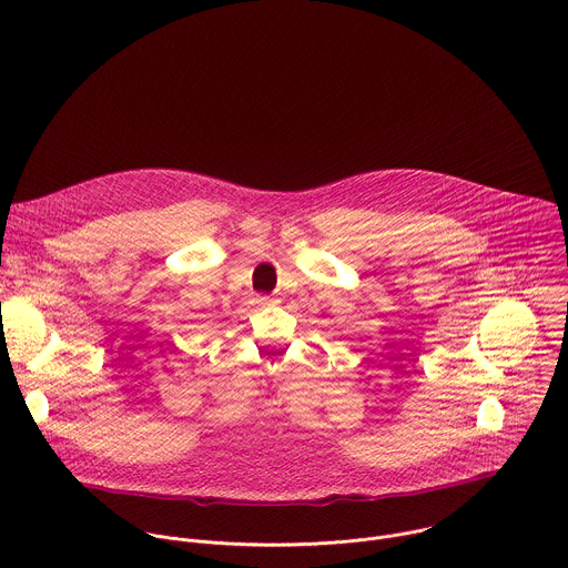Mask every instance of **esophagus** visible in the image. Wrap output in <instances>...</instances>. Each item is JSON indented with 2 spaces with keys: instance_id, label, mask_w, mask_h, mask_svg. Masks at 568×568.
Returning a JSON list of instances; mask_svg holds the SVG:
<instances>
[{
  "instance_id": "1",
  "label": "esophagus",
  "mask_w": 568,
  "mask_h": 568,
  "mask_svg": "<svg viewBox=\"0 0 568 568\" xmlns=\"http://www.w3.org/2000/svg\"><path fill=\"white\" fill-rule=\"evenodd\" d=\"M261 303H263V305H274L276 301H274L272 296H261Z\"/></svg>"
}]
</instances>
